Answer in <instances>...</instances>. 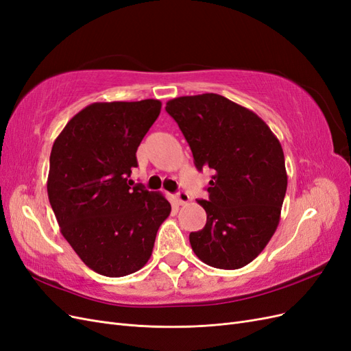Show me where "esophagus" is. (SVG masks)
Masks as SVG:
<instances>
[{"label":"esophagus","mask_w":351,"mask_h":351,"mask_svg":"<svg viewBox=\"0 0 351 351\" xmlns=\"http://www.w3.org/2000/svg\"><path fill=\"white\" fill-rule=\"evenodd\" d=\"M176 199H177V202H178L180 205H186V204H189L190 196L182 190V192H178V193L176 195Z\"/></svg>","instance_id":"1"}]
</instances>
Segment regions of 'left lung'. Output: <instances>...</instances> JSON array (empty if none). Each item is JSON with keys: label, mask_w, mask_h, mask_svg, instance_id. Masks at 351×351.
<instances>
[{"label": "left lung", "mask_w": 351, "mask_h": 351, "mask_svg": "<svg viewBox=\"0 0 351 351\" xmlns=\"http://www.w3.org/2000/svg\"><path fill=\"white\" fill-rule=\"evenodd\" d=\"M197 169L209 167L206 224L190 232L196 256L209 267L239 269L265 249L280 224L287 190L284 152L259 115L218 93L167 102Z\"/></svg>", "instance_id": "obj_1"}]
</instances>
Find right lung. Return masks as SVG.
Masks as SVG:
<instances>
[{"instance_id": "obj_1", "label": "right lung", "mask_w": 351, "mask_h": 351, "mask_svg": "<svg viewBox=\"0 0 351 351\" xmlns=\"http://www.w3.org/2000/svg\"><path fill=\"white\" fill-rule=\"evenodd\" d=\"M161 101L93 102L52 145L47 190L61 234L83 263L125 277L149 261L171 205L142 184L130 187L136 151L161 112Z\"/></svg>"}]
</instances>
